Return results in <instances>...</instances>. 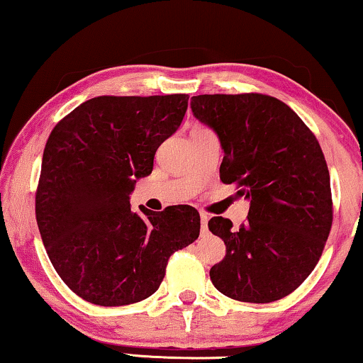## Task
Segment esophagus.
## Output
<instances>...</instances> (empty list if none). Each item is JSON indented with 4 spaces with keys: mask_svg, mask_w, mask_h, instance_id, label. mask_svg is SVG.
<instances>
[{
    "mask_svg": "<svg viewBox=\"0 0 363 363\" xmlns=\"http://www.w3.org/2000/svg\"><path fill=\"white\" fill-rule=\"evenodd\" d=\"M200 222H201V233H206V225H208V215L201 213L200 215Z\"/></svg>",
    "mask_w": 363,
    "mask_h": 363,
    "instance_id": "obj_1",
    "label": "esophagus"
}]
</instances>
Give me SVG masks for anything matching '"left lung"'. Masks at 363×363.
<instances>
[{"instance_id":"1","label":"left lung","mask_w":363,"mask_h":363,"mask_svg":"<svg viewBox=\"0 0 363 363\" xmlns=\"http://www.w3.org/2000/svg\"><path fill=\"white\" fill-rule=\"evenodd\" d=\"M193 116L223 150L220 180L250 201L248 222H208L227 255L210 268L215 289L240 302L270 303L312 274L332 228L330 175L317 138L274 96H191Z\"/></svg>"}]
</instances>
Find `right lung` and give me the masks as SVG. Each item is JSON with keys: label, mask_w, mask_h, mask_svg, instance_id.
<instances>
[{"label": "right lung", "mask_w": 363, "mask_h": 363, "mask_svg": "<svg viewBox=\"0 0 363 363\" xmlns=\"http://www.w3.org/2000/svg\"><path fill=\"white\" fill-rule=\"evenodd\" d=\"M188 95L96 96L65 116L46 141L36 222L61 280L101 307H121L158 290L172 253L195 242L193 206L160 213L130 208L160 145L178 130Z\"/></svg>", "instance_id": "obj_1"}]
</instances>
